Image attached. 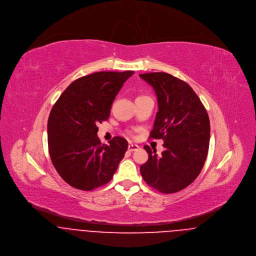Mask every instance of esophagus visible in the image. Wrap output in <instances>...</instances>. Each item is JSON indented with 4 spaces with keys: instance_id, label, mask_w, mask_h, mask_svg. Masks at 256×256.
Instances as JSON below:
<instances>
[{
    "instance_id": "1",
    "label": "esophagus",
    "mask_w": 256,
    "mask_h": 256,
    "mask_svg": "<svg viewBox=\"0 0 256 256\" xmlns=\"http://www.w3.org/2000/svg\"><path fill=\"white\" fill-rule=\"evenodd\" d=\"M139 148V146L138 145H135V144H129L128 145V150L129 152H134V150H137Z\"/></svg>"
}]
</instances>
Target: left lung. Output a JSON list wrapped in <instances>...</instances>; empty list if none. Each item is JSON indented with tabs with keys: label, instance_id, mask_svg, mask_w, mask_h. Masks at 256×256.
<instances>
[{
	"label": "left lung",
	"instance_id": "1",
	"mask_svg": "<svg viewBox=\"0 0 256 256\" xmlns=\"http://www.w3.org/2000/svg\"><path fill=\"white\" fill-rule=\"evenodd\" d=\"M158 98V111L150 137L162 139L164 150L146 145L148 154L141 174L162 193L180 191L193 182L205 164L210 141V120L192 88L170 74H141Z\"/></svg>",
	"mask_w": 256,
	"mask_h": 256
}]
</instances>
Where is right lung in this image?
Returning a JSON list of instances; mask_svg holds the SVG:
<instances>
[{
	"label": "right lung",
	"mask_w": 256,
	"mask_h": 256,
	"mask_svg": "<svg viewBox=\"0 0 256 256\" xmlns=\"http://www.w3.org/2000/svg\"><path fill=\"white\" fill-rule=\"evenodd\" d=\"M134 74L96 72L82 76L63 92L48 124L49 154L59 176L72 187L90 191L110 182L128 142L114 137L100 143L98 124L106 121L124 82Z\"/></svg>",
	"instance_id": "add662e5"
}]
</instances>
